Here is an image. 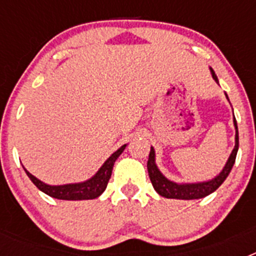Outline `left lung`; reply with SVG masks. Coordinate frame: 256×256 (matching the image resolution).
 Returning <instances> with one entry per match:
<instances>
[{
    "label": "left lung",
    "instance_id": "obj_1",
    "mask_svg": "<svg viewBox=\"0 0 256 256\" xmlns=\"http://www.w3.org/2000/svg\"><path fill=\"white\" fill-rule=\"evenodd\" d=\"M212 70V76L216 83H218V78H216L214 70ZM234 126H236V144L234 148L230 154V159H228L227 164L223 168V170L216 176L214 180H209V182H202V183H191V184H178V183L170 182L169 180L162 176L159 172L158 166L155 164V151L151 148L150 154H148V177H150L151 183H152L155 191L159 195L164 196L166 198H180V200H194V198H201L205 196L210 195L212 192L216 191L222 183L224 182L226 178L228 177L230 169L234 166V160H236L237 151H238V130H237V123L236 119H234Z\"/></svg>",
    "mask_w": 256,
    "mask_h": 256
}]
</instances>
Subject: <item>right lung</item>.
Listing matches in <instances>:
<instances>
[{
	"label": "right lung",
	"mask_w": 256,
	"mask_h": 256,
	"mask_svg": "<svg viewBox=\"0 0 256 256\" xmlns=\"http://www.w3.org/2000/svg\"><path fill=\"white\" fill-rule=\"evenodd\" d=\"M126 144H123L119 150L115 151L100 168V170L94 174L91 180H86L83 183H74V184H64V186H50L46 183L40 182V180L32 176L24 166L26 176L30 178V180L37 186L38 190L47 194L51 198H60V200H91L96 198L105 191L108 182L112 177V166H114L115 160L119 158L122 152L124 151Z\"/></svg>",
	"instance_id": "1"
}]
</instances>
